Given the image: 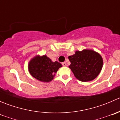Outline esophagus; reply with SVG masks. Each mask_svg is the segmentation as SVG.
I'll return each mask as SVG.
<instances>
[{
  "instance_id": "esophagus-1",
  "label": "esophagus",
  "mask_w": 120,
  "mask_h": 120,
  "mask_svg": "<svg viewBox=\"0 0 120 120\" xmlns=\"http://www.w3.org/2000/svg\"><path fill=\"white\" fill-rule=\"evenodd\" d=\"M62 65H63V66L65 67V66H67V63H66V62H63V63H62Z\"/></svg>"
}]
</instances>
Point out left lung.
Instances as JSON below:
<instances>
[{
	"label": "left lung",
	"instance_id": "8db88e82",
	"mask_svg": "<svg viewBox=\"0 0 120 120\" xmlns=\"http://www.w3.org/2000/svg\"><path fill=\"white\" fill-rule=\"evenodd\" d=\"M69 68L75 77L82 82L92 81L98 77L103 66V59L99 53L92 50L75 52L68 57Z\"/></svg>",
	"mask_w": 120,
	"mask_h": 120
}]
</instances>
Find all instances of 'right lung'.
Wrapping results in <instances>:
<instances>
[{"label": "right lung", "instance_id": "right-lung-1", "mask_svg": "<svg viewBox=\"0 0 120 120\" xmlns=\"http://www.w3.org/2000/svg\"><path fill=\"white\" fill-rule=\"evenodd\" d=\"M62 67L57 61L53 62L46 55L37 56L28 64L30 73L34 78L42 82H50L53 79L58 69Z\"/></svg>", "mask_w": 120, "mask_h": 120}]
</instances>
